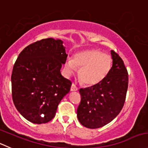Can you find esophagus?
I'll list each match as a JSON object with an SVG mask.
<instances>
[{
  "instance_id": "esophagus-1",
  "label": "esophagus",
  "mask_w": 148,
  "mask_h": 148,
  "mask_svg": "<svg viewBox=\"0 0 148 148\" xmlns=\"http://www.w3.org/2000/svg\"><path fill=\"white\" fill-rule=\"evenodd\" d=\"M78 87H77L75 85V84H72L71 88H70V91H78Z\"/></svg>"
}]
</instances>
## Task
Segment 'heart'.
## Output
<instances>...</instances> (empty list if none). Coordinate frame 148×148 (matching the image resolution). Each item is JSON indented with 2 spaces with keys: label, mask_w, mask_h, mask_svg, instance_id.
<instances>
[{
  "label": "heart",
  "mask_w": 148,
  "mask_h": 148,
  "mask_svg": "<svg viewBox=\"0 0 148 148\" xmlns=\"http://www.w3.org/2000/svg\"><path fill=\"white\" fill-rule=\"evenodd\" d=\"M112 60L110 55L102 54L96 49L82 51L74 54L73 60L65 62L66 71L68 74L75 72L76 67L79 69L78 76L81 82L92 86L103 81L112 67Z\"/></svg>",
  "instance_id": "obj_1"
}]
</instances>
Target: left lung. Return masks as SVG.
<instances>
[{
    "instance_id": "8db88e82",
    "label": "left lung",
    "mask_w": 148,
    "mask_h": 148,
    "mask_svg": "<svg viewBox=\"0 0 148 148\" xmlns=\"http://www.w3.org/2000/svg\"><path fill=\"white\" fill-rule=\"evenodd\" d=\"M112 66L106 78L91 87L80 88L81 103L77 109L80 123L88 129H97L112 121L123 108L129 78L123 61L111 50Z\"/></svg>"
}]
</instances>
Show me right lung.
<instances>
[{
	"instance_id": "1",
	"label": "right lung",
	"mask_w": 148,
	"mask_h": 148,
	"mask_svg": "<svg viewBox=\"0 0 148 148\" xmlns=\"http://www.w3.org/2000/svg\"><path fill=\"white\" fill-rule=\"evenodd\" d=\"M62 43L51 38L35 42L22 51L14 65V104L33 123H46L54 119L59 103L70 90L71 81L60 73L67 57Z\"/></svg>"
}]
</instances>
